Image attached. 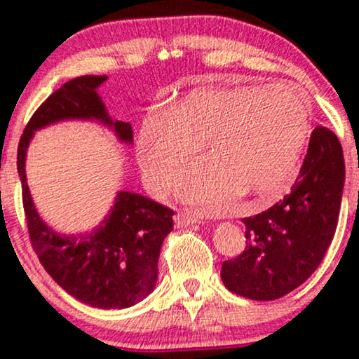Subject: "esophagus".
Segmentation results:
<instances>
[{"label":"esophagus","instance_id":"esophagus-1","mask_svg":"<svg viewBox=\"0 0 359 359\" xmlns=\"http://www.w3.org/2000/svg\"><path fill=\"white\" fill-rule=\"evenodd\" d=\"M175 220H176V224H178V225H191V224L198 222L199 219L196 217V215H191L189 212H178V214H176Z\"/></svg>","mask_w":359,"mask_h":359}]
</instances>
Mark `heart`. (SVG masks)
Returning a JSON list of instances; mask_svg holds the SVG:
<instances>
[{
  "instance_id": "b5f03b06",
  "label": "heart",
  "mask_w": 359,
  "mask_h": 359,
  "mask_svg": "<svg viewBox=\"0 0 359 359\" xmlns=\"http://www.w3.org/2000/svg\"><path fill=\"white\" fill-rule=\"evenodd\" d=\"M309 135V109L286 88L199 90L163 106L140 130L137 155L155 193L173 188L203 144L208 158L181 181L180 196L205 210L227 209L235 194L271 198Z\"/></svg>"
}]
</instances>
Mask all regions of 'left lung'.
<instances>
[{
    "mask_svg": "<svg viewBox=\"0 0 359 359\" xmlns=\"http://www.w3.org/2000/svg\"><path fill=\"white\" fill-rule=\"evenodd\" d=\"M345 160L337 135L313 129L291 193L253 217H245L247 247L222 263L229 291L253 301H274L301 286L325 257L340 215Z\"/></svg>",
    "mask_w": 359,
    "mask_h": 359,
    "instance_id": "1",
    "label": "left lung"
}]
</instances>
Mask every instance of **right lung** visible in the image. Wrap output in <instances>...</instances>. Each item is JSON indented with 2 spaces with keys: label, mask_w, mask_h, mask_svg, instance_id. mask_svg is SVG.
<instances>
[{
  "label": "right lung",
  "mask_w": 359,
  "mask_h": 359,
  "mask_svg": "<svg viewBox=\"0 0 359 359\" xmlns=\"http://www.w3.org/2000/svg\"><path fill=\"white\" fill-rule=\"evenodd\" d=\"M106 75L67 81L34 112L18 147V173L29 238L42 266L58 286L86 306L126 309L140 302L158 279L161 243L173 230V210L145 196L119 191L109 214L93 232L57 233L39 215L26 178V154L34 132L60 121H100L132 144L129 122L112 121L97 88Z\"/></svg>",
  "instance_id": "obj_1"
}]
</instances>
